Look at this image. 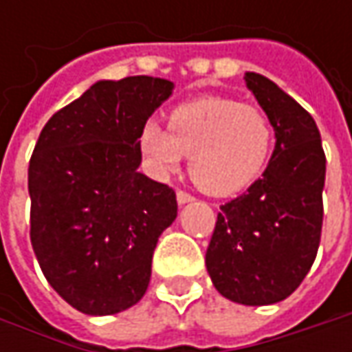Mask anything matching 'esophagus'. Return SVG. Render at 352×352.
Masks as SVG:
<instances>
[{"label": "esophagus", "mask_w": 352, "mask_h": 352, "mask_svg": "<svg viewBox=\"0 0 352 352\" xmlns=\"http://www.w3.org/2000/svg\"><path fill=\"white\" fill-rule=\"evenodd\" d=\"M176 199H178L180 206H184V204H188V201H194V196L188 194V192H184V190H178V192H176Z\"/></svg>", "instance_id": "obj_1"}]
</instances>
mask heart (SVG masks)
Returning a JSON list of instances; mask_svg holds the SVG:
<instances>
[{"label":"heart","mask_w":352,"mask_h":352,"mask_svg":"<svg viewBox=\"0 0 352 352\" xmlns=\"http://www.w3.org/2000/svg\"><path fill=\"white\" fill-rule=\"evenodd\" d=\"M274 144V125L258 105L206 96L180 103L168 113V129L148 121L141 148L158 174L190 156V176L211 196H231L252 184L266 166Z\"/></svg>","instance_id":"heart-1"}]
</instances>
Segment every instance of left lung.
I'll return each mask as SVG.
<instances>
[{
	"mask_svg": "<svg viewBox=\"0 0 352 352\" xmlns=\"http://www.w3.org/2000/svg\"><path fill=\"white\" fill-rule=\"evenodd\" d=\"M272 119L276 146L263 178L221 206L206 252L211 282L245 305L282 302L296 290L321 241L325 153L314 117L268 78L245 76Z\"/></svg>",
	"mask_w": 352,
	"mask_h": 352,
	"instance_id": "8db88e82",
	"label": "left lung"
}]
</instances>
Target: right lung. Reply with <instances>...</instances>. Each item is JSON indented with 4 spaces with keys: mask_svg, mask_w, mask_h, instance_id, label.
<instances>
[{
    "mask_svg": "<svg viewBox=\"0 0 352 352\" xmlns=\"http://www.w3.org/2000/svg\"><path fill=\"white\" fill-rule=\"evenodd\" d=\"M174 84L102 80L48 119L29 162L31 245L48 284L88 316L135 305L160 233L178 213L166 184L139 172L141 131Z\"/></svg>",
    "mask_w": 352,
    "mask_h": 352,
    "instance_id": "obj_1",
    "label": "right lung"
}]
</instances>
